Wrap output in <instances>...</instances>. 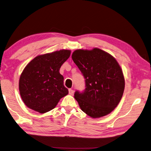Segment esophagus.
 <instances>
[{
	"instance_id": "esophagus-1",
	"label": "esophagus",
	"mask_w": 151,
	"mask_h": 151,
	"mask_svg": "<svg viewBox=\"0 0 151 151\" xmlns=\"http://www.w3.org/2000/svg\"><path fill=\"white\" fill-rule=\"evenodd\" d=\"M73 93H74V91L73 90V89H69V94L71 95V96H73Z\"/></svg>"
}]
</instances>
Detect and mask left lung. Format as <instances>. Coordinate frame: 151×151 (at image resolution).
<instances>
[{"instance_id":"left-lung-1","label":"left lung","mask_w":151,"mask_h":151,"mask_svg":"<svg viewBox=\"0 0 151 151\" xmlns=\"http://www.w3.org/2000/svg\"><path fill=\"white\" fill-rule=\"evenodd\" d=\"M71 58L86 80L85 91L74 94L80 109L91 118L109 114L119 104L125 89V78L117 61L97 47L76 50Z\"/></svg>"}]
</instances>
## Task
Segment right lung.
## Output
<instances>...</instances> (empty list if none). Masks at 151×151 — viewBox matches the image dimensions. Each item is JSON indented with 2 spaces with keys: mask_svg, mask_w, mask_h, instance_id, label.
<instances>
[{
  "mask_svg": "<svg viewBox=\"0 0 151 151\" xmlns=\"http://www.w3.org/2000/svg\"><path fill=\"white\" fill-rule=\"evenodd\" d=\"M70 54V50H60L37 55L26 65L18 83L26 107L44 113L54 109L60 99L67 96L68 89L63 86L60 69Z\"/></svg>",
  "mask_w": 151,
  "mask_h": 151,
  "instance_id": "obj_1",
  "label": "right lung"
}]
</instances>
